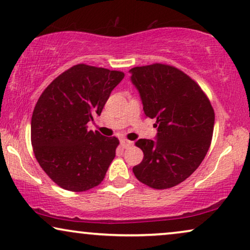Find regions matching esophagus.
<instances>
[{"instance_id": "esophagus-1", "label": "esophagus", "mask_w": 250, "mask_h": 250, "mask_svg": "<svg viewBox=\"0 0 250 250\" xmlns=\"http://www.w3.org/2000/svg\"><path fill=\"white\" fill-rule=\"evenodd\" d=\"M133 145L132 141H129V140H126V139H122L121 140V146H123V148L126 149V148H129Z\"/></svg>"}]
</instances>
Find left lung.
<instances>
[{"instance_id":"obj_1","label":"left lung","mask_w":250,"mask_h":250,"mask_svg":"<svg viewBox=\"0 0 250 250\" xmlns=\"http://www.w3.org/2000/svg\"><path fill=\"white\" fill-rule=\"evenodd\" d=\"M131 81L146 117L155 118L157 140L135 142L143 160L133 167L140 182L168 189L196 170L209 149L215 114L209 99L182 70L163 63L134 67Z\"/></svg>"}]
</instances>
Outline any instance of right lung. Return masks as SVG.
<instances>
[{
    "label": "right lung",
    "instance_id": "obj_1",
    "mask_svg": "<svg viewBox=\"0 0 250 250\" xmlns=\"http://www.w3.org/2000/svg\"><path fill=\"white\" fill-rule=\"evenodd\" d=\"M124 73L80 63L43 91L34 108L30 136L42 169L64 190L82 192L104 181L116 156L117 138L88 131Z\"/></svg>",
    "mask_w": 250,
    "mask_h": 250
}]
</instances>
